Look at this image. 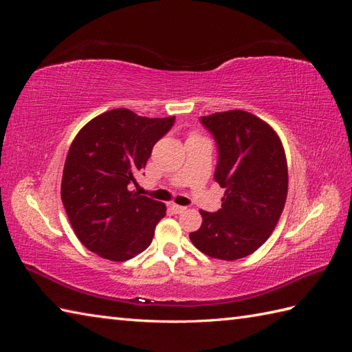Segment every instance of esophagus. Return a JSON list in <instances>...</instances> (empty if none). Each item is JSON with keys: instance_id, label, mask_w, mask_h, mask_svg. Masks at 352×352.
I'll return each instance as SVG.
<instances>
[{"instance_id": "1", "label": "esophagus", "mask_w": 352, "mask_h": 352, "mask_svg": "<svg viewBox=\"0 0 352 352\" xmlns=\"http://www.w3.org/2000/svg\"><path fill=\"white\" fill-rule=\"evenodd\" d=\"M172 207V210L176 212V214H180V212H184V211H186V207H184V206H177V204H172L170 206Z\"/></svg>"}]
</instances>
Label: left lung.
<instances>
[{"label": "left lung", "instance_id": "left-lung-1", "mask_svg": "<svg viewBox=\"0 0 352 352\" xmlns=\"http://www.w3.org/2000/svg\"><path fill=\"white\" fill-rule=\"evenodd\" d=\"M217 146L216 182L226 189L221 208L201 210L202 225L189 233L212 258L238 260L267 241L287 195V166L279 136L251 113L232 110L199 117Z\"/></svg>", "mask_w": 352, "mask_h": 352}]
</instances>
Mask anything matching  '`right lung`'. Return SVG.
Returning a JSON list of instances; mask_svg holds the SVG:
<instances>
[{
  "instance_id": "add662e5",
  "label": "right lung",
  "mask_w": 352,
  "mask_h": 352,
  "mask_svg": "<svg viewBox=\"0 0 352 352\" xmlns=\"http://www.w3.org/2000/svg\"><path fill=\"white\" fill-rule=\"evenodd\" d=\"M175 119L116 109L85 124L72 142L63 170V206L79 241L100 257L126 261L150 247L166 206L127 186Z\"/></svg>"
}]
</instances>
